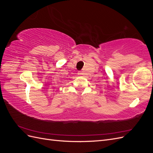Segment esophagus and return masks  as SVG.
<instances>
[{"label": "esophagus", "mask_w": 153, "mask_h": 153, "mask_svg": "<svg viewBox=\"0 0 153 153\" xmlns=\"http://www.w3.org/2000/svg\"><path fill=\"white\" fill-rule=\"evenodd\" d=\"M78 76H83L84 75V73H83V72H82V71H78Z\"/></svg>", "instance_id": "obj_1"}]
</instances>
